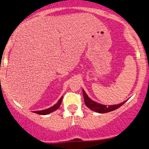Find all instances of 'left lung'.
<instances>
[{
	"instance_id": "1",
	"label": "left lung",
	"mask_w": 149,
	"mask_h": 149,
	"mask_svg": "<svg viewBox=\"0 0 149 149\" xmlns=\"http://www.w3.org/2000/svg\"><path fill=\"white\" fill-rule=\"evenodd\" d=\"M83 97H84V101H85V105H86L89 109H92V111H96L97 113H108V112H110V111H112L116 110V109H118L119 107H120L123 104H124L126 102V101H125V102H123V103L117 104V105H112V106L107 107V106L98 104L97 103V102H94V101L90 100L83 90Z\"/></svg>"
}]
</instances>
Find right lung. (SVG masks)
<instances>
[{"label": "right lung", "instance_id": "add662e5", "mask_svg": "<svg viewBox=\"0 0 149 149\" xmlns=\"http://www.w3.org/2000/svg\"><path fill=\"white\" fill-rule=\"evenodd\" d=\"M62 97H61V98L59 99V100L58 101L57 103L56 104H54L53 107L49 108V109H45V110L38 111H34V113H38V114H40V115H46V114H49V113H50L54 111L57 110V109H59V107H60L61 101H62Z\"/></svg>", "mask_w": 149, "mask_h": 149}]
</instances>
